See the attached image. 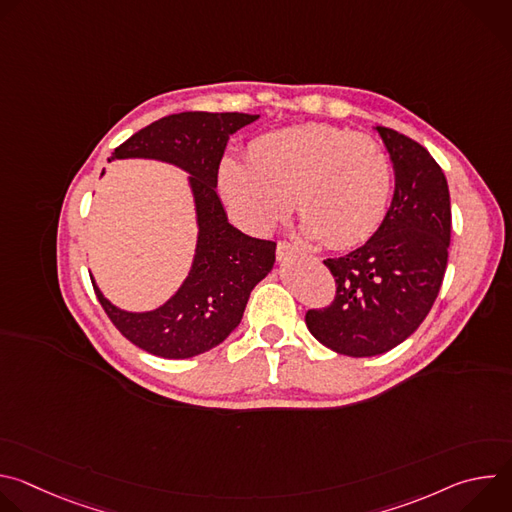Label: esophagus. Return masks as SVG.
Instances as JSON below:
<instances>
[{
  "label": "esophagus",
  "mask_w": 512,
  "mask_h": 512,
  "mask_svg": "<svg viewBox=\"0 0 512 512\" xmlns=\"http://www.w3.org/2000/svg\"><path fill=\"white\" fill-rule=\"evenodd\" d=\"M296 255H304V251L298 245H291V243H277V259L285 261L289 257H296Z\"/></svg>",
  "instance_id": "34e87169"
}]
</instances>
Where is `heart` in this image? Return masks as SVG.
<instances>
[{"instance_id": "heart-1", "label": "heart", "mask_w": 512, "mask_h": 512, "mask_svg": "<svg viewBox=\"0 0 512 512\" xmlns=\"http://www.w3.org/2000/svg\"><path fill=\"white\" fill-rule=\"evenodd\" d=\"M393 172L381 145L328 123L275 129L249 143L247 160L223 158L216 190L247 229L267 233L289 212L332 249L369 241L383 225Z\"/></svg>"}]
</instances>
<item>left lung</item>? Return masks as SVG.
Instances as JSON below:
<instances>
[{
    "label": "left lung",
    "instance_id": "left-lung-1",
    "mask_svg": "<svg viewBox=\"0 0 512 512\" xmlns=\"http://www.w3.org/2000/svg\"><path fill=\"white\" fill-rule=\"evenodd\" d=\"M375 129L395 172L391 206L367 243L324 261L336 279V298L306 314L318 342L356 358L383 354L419 328L442 287L452 233L442 168L411 137Z\"/></svg>",
    "mask_w": 512,
    "mask_h": 512
}]
</instances>
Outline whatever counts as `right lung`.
I'll list each match as a JSON object with an SVG mask.
<instances>
[{
    "label": "right lung",
    "mask_w": 512,
    "mask_h": 512,
    "mask_svg": "<svg viewBox=\"0 0 512 512\" xmlns=\"http://www.w3.org/2000/svg\"><path fill=\"white\" fill-rule=\"evenodd\" d=\"M247 113L188 111L133 133L111 160L145 158L178 166L188 176L196 210V251L176 294L156 310L127 312L95 294L115 328L162 358H190L221 344L241 322L253 287L275 263V243L253 239L229 223L216 194V170L229 137L257 121ZM103 176V174H101Z\"/></svg>",
    "instance_id": "obj_1"
}]
</instances>
